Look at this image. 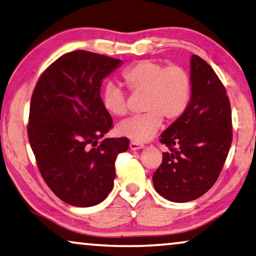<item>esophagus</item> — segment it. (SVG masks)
Returning <instances> with one entry per match:
<instances>
[{
  "mask_svg": "<svg viewBox=\"0 0 256 256\" xmlns=\"http://www.w3.org/2000/svg\"><path fill=\"white\" fill-rule=\"evenodd\" d=\"M130 148H131L132 150H141V148H144V144H138V142H134V141H132L131 144H130Z\"/></svg>",
  "mask_w": 256,
  "mask_h": 256,
  "instance_id": "1",
  "label": "esophagus"
}]
</instances>
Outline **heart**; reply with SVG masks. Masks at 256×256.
Returning <instances> with one entry per match:
<instances>
[{"mask_svg":"<svg viewBox=\"0 0 256 256\" xmlns=\"http://www.w3.org/2000/svg\"><path fill=\"white\" fill-rule=\"evenodd\" d=\"M132 94H144L142 115L131 117L117 126L118 134L134 142L150 140L166 123L178 120L188 110L192 96V79L182 66H166L150 60H139L122 72ZM104 108L110 115L123 117L128 112V95L115 82H106L101 94Z\"/></svg>","mask_w":256,"mask_h":256,"instance_id":"b5f03b06","label":"heart"}]
</instances>
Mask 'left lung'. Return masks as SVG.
Instances as JSON below:
<instances>
[{
	"label": "left lung",
	"mask_w": 256,
	"mask_h": 256,
	"mask_svg": "<svg viewBox=\"0 0 256 256\" xmlns=\"http://www.w3.org/2000/svg\"><path fill=\"white\" fill-rule=\"evenodd\" d=\"M192 96L188 110L161 134L166 144L161 166L152 174L160 196L188 202L212 188L232 142V117L226 87L212 66L190 57Z\"/></svg>",
	"instance_id": "8db88e82"
}]
</instances>
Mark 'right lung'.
I'll use <instances>...</instances> for the list:
<instances>
[{"instance_id": "right-lung-1", "label": "right lung", "mask_w": 256, "mask_h": 256, "mask_svg": "<svg viewBox=\"0 0 256 256\" xmlns=\"http://www.w3.org/2000/svg\"><path fill=\"white\" fill-rule=\"evenodd\" d=\"M120 60L86 50L68 52L38 80L30 106L28 134L48 188L76 207H90L112 192L117 155L128 138L98 140L112 128L102 106L104 78Z\"/></svg>"}]
</instances>
